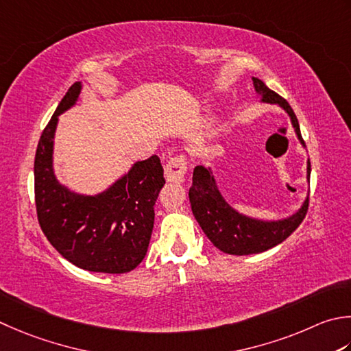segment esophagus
Returning a JSON list of instances; mask_svg holds the SVG:
<instances>
[{
  "label": "esophagus",
  "mask_w": 351,
  "mask_h": 351,
  "mask_svg": "<svg viewBox=\"0 0 351 351\" xmlns=\"http://www.w3.org/2000/svg\"><path fill=\"white\" fill-rule=\"evenodd\" d=\"M189 169V160L187 155L184 154H176L170 158L164 166V173H166V180L170 182L182 181L185 173H187Z\"/></svg>",
  "instance_id": "1"
}]
</instances>
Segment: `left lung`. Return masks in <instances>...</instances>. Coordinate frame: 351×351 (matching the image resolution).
Returning a JSON list of instances; mask_svg holds the SVG:
<instances>
[{
  "label": "left lung",
  "instance_id": "obj_1",
  "mask_svg": "<svg viewBox=\"0 0 351 351\" xmlns=\"http://www.w3.org/2000/svg\"><path fill=\"white\" fill-rule=\"evenodd\" d=\"M256 91L263 95V101L278 103L291 115L292 125L297 130L298 138L304 143L300 132L298 119L295 115L286 99L276 91L267 88L262 80L252 77ZM307 175L311 176V161H308ZM191 211L196 221L201 225L211 243L226 254L232 256H250L274 248L278 243L285 242L292 232L304 221L308 210V199L304 202L297 215L280 222H260L239 215L232 210L219 193L215 180L210 171L196 166L193 171V184L189 190Z\"/></svg>",
  "mask_w": 351,
  "mask_h": 351
}]
</instances>
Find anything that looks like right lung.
I'll list each match as a JSON object with an SVG mask.
<instances>
[{
  "label": "right lung",
  "instance_id": "add662e5",
  "mask_svg": "<svg viewBox=\"0 0 351 351\" xmlns=\"http://www.w3.org/2000/svg\"><path fill=\"white\" fill-rule=\"evenodd\" d=\"M80 93L75 82L40 135L34 155V204L40 230L62 257L91 272L125 274L147 252L155 202L166 184L160 158L136 162L129 173L99 196H79L60 187L51 169L58 115Z\"/></svg>",
  "mask_w": 351,
  "mask_h": 351
}]
</instances>
